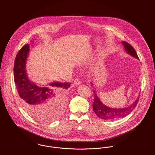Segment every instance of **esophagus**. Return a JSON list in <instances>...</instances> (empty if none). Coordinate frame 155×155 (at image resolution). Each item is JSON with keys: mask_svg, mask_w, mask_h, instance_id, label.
Listing matches in <instances>:
<instances>
[{"mask_svg": "<svg viewBox=\"0 0 155 155\" xmlns=\"http://www.w3.org/2000/svg\"><path fill=\"white\" fill-rule=\"evenodd\" d=\"M81 84V82L79 80V79H75L74 80V81H73V86H78V85H79V84Z\"/></svg>", "mask_w": 155, "mask_h": 155, "instance_id": "34e87169", "label": "esophagus"}]
</instances>
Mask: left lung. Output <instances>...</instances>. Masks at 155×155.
<instances>
[{
    "label": "left lung",
    "instance_id": "obj_1",
    "mask_svg": "<svg viewBox=\"0 0 155 155\" xmlns=\"http://www.w3.org/2000/svg\"><path fill=\"white\" fill-rule=\"evenodd\" d=\"M121 43L123 45L124 48L126 51L127 52V54L137 59H139L136 50L130 44H129L128 42L126 41H122ZM91 86L93 87H94V86L92 85V84H91ZM94 94L95 97L94 101L92 105L94 111L100 118L106 120H115L126 117L128 114L133 111V110L136 107L139 99V95H138L137 98L136 99L133 104H132L131 105L127 107L121 108H114L106 106L101 101L98 97L97 96L95 90H94Z\"/></svg>",
    "mask_w": 155,
    "mask_h": 155
}]
</instances>
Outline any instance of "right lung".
<instances>
[{
    "mask_svg": "<svg viewBox=\"0 0 155 155\" xmlns=\"http://www.w3.org/2000/svg\"><path fill=\"white\" fill-rule=\"evenodd\" d=\"M29 53V45H24L15 60V84L20 102L31 117L41 122H50L61 114L65 105L66 91L71 83L53 82L48 87H40L32 82L26 69Z\"/></svg>",
    "mask_w": 155,
    "mask_h": 155,
    "instance_id": "add662e5",
    "label": "right lung"
}]
</instances>
